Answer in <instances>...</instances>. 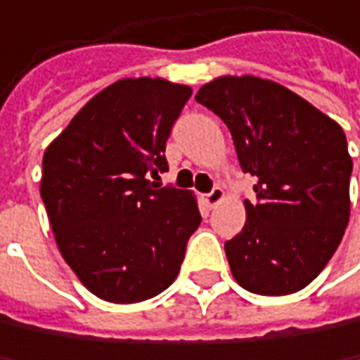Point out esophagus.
I'll use <instances>...</instances> for the list:
<instances>
[{
	"label": "esophagus",
	"instance_id": "obj_1",
	"mask_svg": "<svg viewBox=\"0 0 360 360\" xmlns=\"http://www.w3.org/2000/svg\"><path fill=\"white\" fill-rule=\"evenodd\" d=\"M224 199V191L220 188V186H214L207 195H203V201H205V205L207 207H214V205H218L220 201Z\"/></svg>",
	"mask_w": 360,
	"mask_h": 360
}]
</instances>
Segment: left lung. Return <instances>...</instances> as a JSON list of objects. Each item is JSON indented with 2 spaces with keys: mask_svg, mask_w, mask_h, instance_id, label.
Instances as JSON below:
<instances>
[{
  "mask_svg": "<svg viewBox=\"0 0 360 360\" xmlns=\"http://www.w3.org/2000/svg\"><path fill=\"white\" fill-rule=\"evenodd\" d=\"M195 100L231 129L241 169L258 178L243 231L224 243L235 281L289 295L316 278L350 218L352 159L344 129L308 100L254 75H224Z\"/></svg>",
  "mask_w": 360,
  "mask_h": 360,
  "instance_id": "obj_1",
  "label": "left lung"
}]
</instances>
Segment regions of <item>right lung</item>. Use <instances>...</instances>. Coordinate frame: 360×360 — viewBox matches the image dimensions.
<instances>
[{
	"label": "right lung",
	"mask_w": 360,
	"mask_h": 360,
	"mask_svg": "<svg viewBox=\"0 0 360 360\" xmlns=\"http://www.w3.org/2000/svg\"><path fill=\"white\" fill-rule=\"evenodd\" d=\"M193 90L161 77L98 91L44 153L41 199L56 245L100 300L134 304L180 272L201 214L188 191L157 188L165 142Z\"/></svg>",
	"instance_id": "add662e5"
}]
</instances>
